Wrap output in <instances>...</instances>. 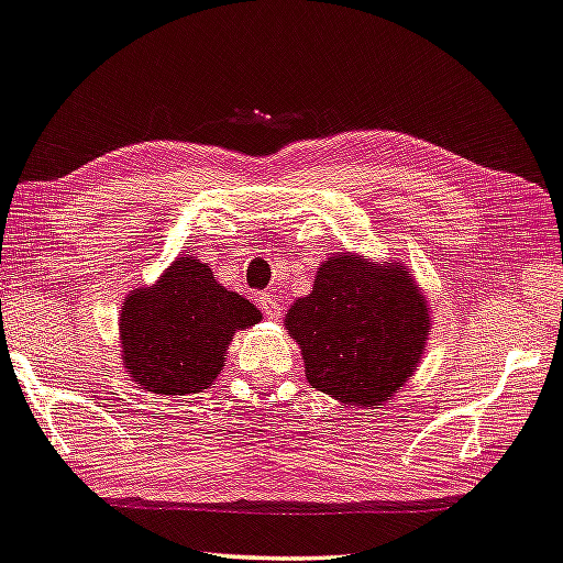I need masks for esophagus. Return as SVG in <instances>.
I'll use <instances>...</instances> for the list:
<instances>
[{
  "mask_svg": "<svg viewBox=\"0 0 563 563\" xmlns=\"http://www.w3.org/2000/svg\"><path fill=\"white\" fill-rule=\"evenodd\" d=\"M258 305H261L263 314H266L268 319H278L280 317V302H278V297H275V295H271V292L258 295Z\"/></svg>",
  "mask_w": 563,
  "mask_h": 563,
  "instance_id": "esophagus-1",
  "label": "esophagus"
}]
</instances>
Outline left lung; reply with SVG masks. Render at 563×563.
Returning <instances> with one entry per match:
<instances>
[{
  "mask_svg": "<svg viewBox=\"0 0 563 563\" xmlns=\"http://www.w3.org/2000/svg\"><path fill=\"white\" fill-rule=\"evenodd\" d=\"M285 327L312 388L371 410L402 390L420 363L429 305L402 263L341 253L317 268L312 292L292 302Z\"/></svg>",
  "mask_w": 563,
  "mask_h": 563,
  "instance_id": "left-lung-1",
  "label": "left lung"
}]
</instances>
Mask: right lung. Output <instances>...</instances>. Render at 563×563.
I'll use <instances>...</instances> for the list:
<instances>
[{
    "instance_id": "right-lung-1",
    "label": "right lung",
    "mask_w": 563,
    "mask_h": 563,
    "mask_svg": "<svg viewBox=\"0 0 563 563\" xmlns=\"http://www.w3.org/2000/svg\"><path fill=\"white\" fill-rule=\"evenodd\" d=\"M261 322L246 297L214 280L195 253H180L151 288L126 295L119 317L124 368L156 395L202 393L224 368L229 341Z\"/></svg>"
}]
</instances>
